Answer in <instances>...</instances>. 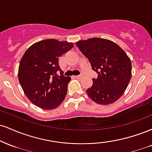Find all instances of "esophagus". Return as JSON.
Listing matches in <instances>:
<instances>
[{"label":"esophagus","instance_id":"1","mask_svg":"<svg viewBox=\"0 0 152 152\" xmlns=\"http://www.w3.org/2000/svg\"><path fill=\"white\" fill-rule=\"evenodd\" d=\"M82 76H83V74H80V75H78V76H75V78H81Z\"/></svg>","mask_w":152,"mask_h":152}]
</instances>
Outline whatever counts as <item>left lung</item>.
Returning a JSON list of instances; mask_svg holds the SVG:
<instances>
[{"mask_svg": "<svg viewBox=\"0 0 152 152\" xmlns=\"http://www.w3.org/2000/svg\"><path fill=\"white\" fill-rule=\"evenodd\" d=\"M98 74L86 93L94 102L107 105L123 95L132 78L129 57L116 43L108 39L88 38L76 43Z\"/></svg>", "mask_w": 152, "mask_h": 152, "instance_id": "8db88e82", "label": "left lung"}]
</instances>
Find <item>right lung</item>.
Listing matches in <instances>:
<instances>
[{
  "label": "right lung",
  "mask_w": 152,
  "mask_h": 152,
  "mask_svg": "<svg viewBox=\"0 0 152 152\" xmlns=\"http://www.w3.org/2000/svg\"><path fill=\"white\" fill-rule=\"evenodd\" d=\"M74 43L46 39L26 50L18 68V80L31 103L43 109L58 107L66 98L70 76H64L58 65L59 57ZM60 71L61 76L57 74Z\"/></svg>",
  "instance_id": "add662e5"
}]
</instances>
